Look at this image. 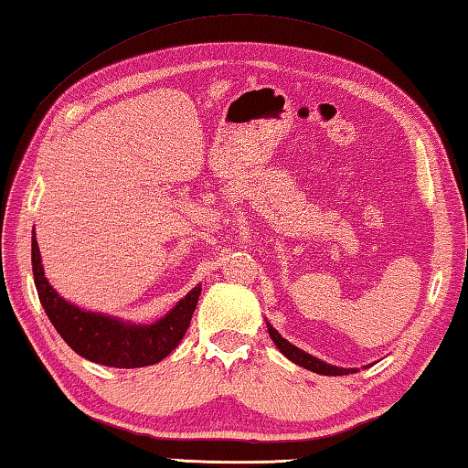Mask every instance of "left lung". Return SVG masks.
I'll return each mask as SVG.
<instances>
[{
    "instance_id": "left-lung-1",
    "label": "left lung",
    "mask_w": 468,
    "mask_h": 468,
    "mask_svg": "<svg viewBox=\"0 0 468 468\" xmlns=\"http://www.w3.org/2000/svg\"><path fill=\"white\" fill-rule=\"evenodd\" d=\"M268 335H271V338L274 340V345L281 348V353L284 355V357L291 359L292 363H297L299 367H305L310 371H315V374L320 376H345V374H353V371L357 369H340V367H335V366H328V363H324L320 359L312 357V355H307L301 351V348H297L295 345H291L284 340L279 332H276L271 324H268Z\"/></svg>"
}]
</instances>
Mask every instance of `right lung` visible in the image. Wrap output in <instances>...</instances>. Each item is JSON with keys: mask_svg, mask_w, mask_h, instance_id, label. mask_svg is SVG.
<instances>
[{"mask_svg": "<svg viewBox=\"0 0 468 468\" xmlns=\"http://www.w3.org/2000/svg\"><path fill=\"white\" fill-rule=\"evenodd\" d=\"M33 274L35 284L45 314L49 315L59 336L80 355V357L101 363L107 367H144L154 366L179 345L192 322L194 310L200 297V287L187 295L165 315L163 320L150 326H133L120 320L107 318L101 314L78 310L68 303L45 279L41 253L33 235Z\"/></svg>", "mask_w": 468, "mask_h": 468, "instance_id": "1", "label": "right lung"}]
</instances>
